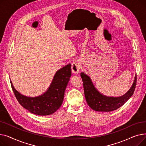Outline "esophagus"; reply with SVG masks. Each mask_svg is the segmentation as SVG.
<instances>
[{
  "label": "esophagus",
  "instance_id": "obj_1",
  "mask_svg": "<svg viewBox=\"0 0 146 146\" xmlns=\"http://www.w3.org/2000/svg\"><path fill=\"white\" fill-rule=\"evenodd\" d=\"M80 63L77 61H75L72 64V72L78 74L80 68Z\"/></svg>",
  "mask_w": 146,
  "mask_h": 146
}]
</instances>
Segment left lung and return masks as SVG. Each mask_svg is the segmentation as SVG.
Here are the masks:
<instances>
[{"label": "left lung", "mask_w": 146, "mask_h": 146, "mask_svg": "<svg viewBox=\"0 0 146 146\" xmlns=\"http://www.w3.org/2000/svg\"><path fill=\"white\" fill-rule=\"evenodd\" d=\"M80 76L86 102L90 108L96 111L110 112L120 108L131 97L136 86L137 76L132 87L124 95L118 98L108 97L102 95L95 89L89 76L83 73H81Z\"/></svg>", "instance_id": "obj_1"}]
</instances>
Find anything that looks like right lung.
<instances>
[{"instance_id":"right-lung-1","label":"right lung","mask_w":146,"mask_h":146,"mask_svg":"<svg viewBox=\"0 0 146 146\" xmlns=\"http://www.w3.org/2000/svg\"><path fill=\"white\" fill-rule=\"evenodd\" d=\"M72 74L71 64L61 68L55 74L51 85L41 96L30 98L19 94L11 87L18 102L24 108L38 115H48L55 112L63 103L64 92Z\"/></svg>"}]
</instances>
